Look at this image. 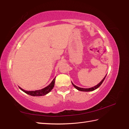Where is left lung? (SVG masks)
<instances>
[{
    "instance_id": "8db88e82",
    "label": "left lung",
    "mask_w": 129,
    "mask_h": 129,
    "mask_svg": "<svg viewBox=\"0 0 129 129\" xmlns=\"http://www.w3.org/2000/svg\"><path fill=\"white\" fill-rule=\"evenodd\" d=\"M106 76H105V77L104 78V79L102 80L100 82L98 85H97L96 86H95L94 87H91V88H81V87H77V86H76V85H75L74 84H73V83H72V84L73 85V86L75 87L77 89V90H79V91H85V92H88V91H93V90H96V89H97L98 88H99L100 86H101V84L102 83V82H104V80H105V77H106Z\"/></svg>"
}]
</instances>
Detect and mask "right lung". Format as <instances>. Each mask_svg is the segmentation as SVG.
Segmentation results:
<instances>
[{
    "instance_id": "obj_1",
    "label": "right lung",
    "mask_w": 129,
    "mask_h": 129,
    "mask_svg": "<svg viewBox=\"0 0 129 129\" xmlns=\"http://www.w3.org/2000/svg\"><path fill=\"white\" fill-rule=\"evenodd\" d=\"M55 77L54 79L53 80V81H52V82L49 84V85L47 86L46 87L44 88L42 90H36V91H25L24 90H23L22 88L19 87V88L21 90H22L23 92H24L25 93H27L29 95L33 96H44L45 94H47L48 93H49L50 91H51L52 88H53V87L54 86V82H55Z\"/></svg>"
}]
</instances>
